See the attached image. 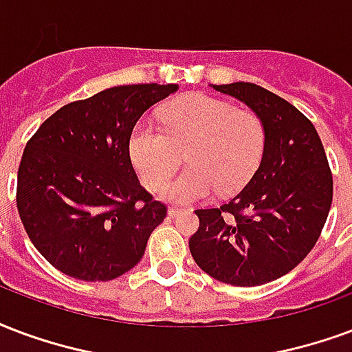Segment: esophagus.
Returning <instances> with one entry per match:
<instances>
[{"label":"esophagus","instance_id":"34e87169","mask_svg":"<svg viewBox=\"0 0 352 352\" xmlns=\"http://www.w3.org/2000/svg\"><path fill=\"white\" fill-rule=\"evenodd\" d=\"M181 214V209H177V207H169L168 209V216L169 218H175V216Z\"/></svg>","mask_w":352,"mask_h":352}]
</instances>
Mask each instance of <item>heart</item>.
Instances as JSON below:
<instances>
[{"instance_id": "heart-1", "label": "heart", "mask_w": 352, "mask_h": 352, "mask_svg": "<svg viewBox=\"0 0 352 352\" xmlns=\"http://www.w3.org/2000/svg\"><path fill=\"white\" fill-rule=\"evenodd\" d=\"M160 119L164 132L147 123L134 126L129 153L142 183L151 190L179 168L181 153H186L190 168L160 190L166 201H199L214 190L233 194L248 184L267 149V129L256 111L205 93L171 100Z\"/></svg>"}]
</instances>
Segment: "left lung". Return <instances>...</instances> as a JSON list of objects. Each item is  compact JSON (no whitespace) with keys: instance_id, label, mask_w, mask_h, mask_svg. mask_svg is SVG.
Masks as SVG:
<instances>
[{"instance_id":"8db88e82","label":"left lung","mask_w":352,"mask_h":352,"mask_svg":"<svg viewBox=\"0 0 352 352\" xmlns=\"http://www.w3.org/2000/svg\"><path fill=\"white\" fill-rule=\"evenodd\" d=\"M212 87L261 117L267 149L233 199L196 210L190 254L218 282L254 287L285 276L311 252L332 205V173L317 130L293 104L256 83Z\"/></svg>"}]
</instances>
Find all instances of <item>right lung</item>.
Here are the masks:
<instances>
[{"label":"right lung","instance_id":"1","mask_svg":"<svg viewBox=\"0 0 352 352\" xmlns=\"http://www.w3.org/2000/svg\"><path fill=\"white\" fill-rule=\"evenodd\" d=\"M177 83L117 85L70 102L33 134L18 168V214L52 267L83 282L134 269L166 205L143 188L129 140L151 106Z\"/></svg>","mask_w":352,"mask_h":352}]
</instances>
